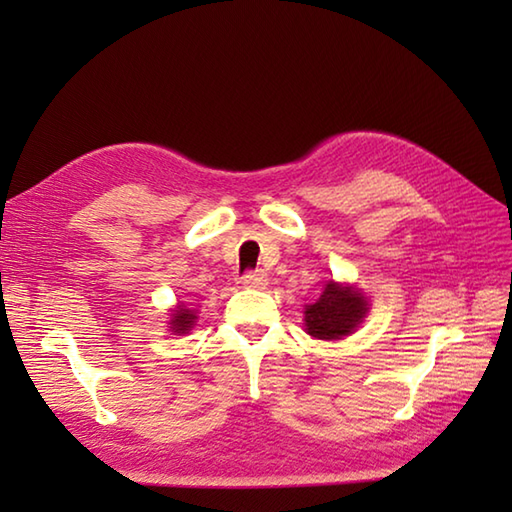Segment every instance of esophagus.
Returning a JSON list of instances; mask_svg holds the SVG:
<instances>
[{
  "label": "esophagus",
  "instance_id": "1",
  "mask_svg": "<svg viewBox=\"0 0 512 512\" xmlns=\"http://www.w3.org/2000/svg\"><path fill=\"white\" fill-rule=\"evenodd\" d=\"M242 284L246 288H266L268 286V275L264 270H253V273H246L242 277Z\"/></svg>",
  "mask_w": 512,
  "mask_h": 512
}]
</instances>
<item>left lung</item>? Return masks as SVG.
Wrapping results in <instances>:
<instances>
[{
    "mask_svg": "<svg viewBox=\"0 0 512 512\" xmlns=\"http://www.w3.org/2000/svg\"><path fill=\"white\" fill-rule=\"evenodd\" d=\"M369 312V301L354 286L325 281L321 297L306 306V332L314 339L336 341L352 334Z\"/></svg>",
    "mask_w": 512,
    "mask_h": 512,
    "instance_id": "left-lung-1",
    "label": "left lung"
}]
</instances>
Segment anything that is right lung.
<instances>
[{
  "label": "right lung",
  "instance_id": "1",
  "mask_svg": "<svg viewBox=\"0 0 512 512\" xmlns=\"http://www.w3.org/2000/svg\"><path fill=\"white\" fill-rule=\"evenodd\" d=\"M195 319H198V314H195L193 310L184 308L182 303H178L176 308L171 310V319H169V328L173 334H189L191 328L195 325Z\"/></svg>",
  "mask_w": 512,
  "mask_h": 512
}]
</instances>
